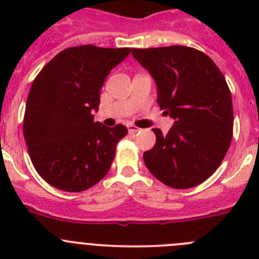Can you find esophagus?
<instances>
[{
    "instance_id": "obj_1",
    "label": "esophagus",
    "mask_w": 259,
    "mask_h": 259,
    "mask_svg": "<svg viewBox=\"0 0 259 259\" xmlns=\"http://www.w3.org/2000/svg\"><path fill=\"white\" fill-rule=\"evenodd\" d=\"M127 128H128V132H130V134H136V132L140 131V128L136 127V125H134V124H128Z\"/></svg>"
}]
</instances>
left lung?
<instances>
[{"mask_svg":"<svg viewBox=\"0 0 259 259\" xmlns=\"http://www.w3.org/2000/svg\"><path fill=\"white\" fill-rule=\"evenodd\" d=\"M157 84V102L175 119L168 134L154 128L144 153L148 170L171 188L187 189L215 172L230 148L232 97L223 74L205 53L189 47L132 49Z\"/></svg>","mask_w":259,"mask_h":259,"instance_id":"left-lung-1","label":"left lung"}]
</instances>
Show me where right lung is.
I'll return each instance as SVG.
<instances>
[{
    "label": "right lung",
    "mask_w": 259,
    "mask_h": 259,
    "mask_svg": "<svg viewBox=\"0 0 259 259\" xmlns=\"http://www.w3.org/2000/svg\"><path fill=\"white\" fill-rule=\"evenodd\" d=\"M130 53V48H67L33 80L23 134L36 171L57 189L85 191L109 172L127 128L95 122L93 111L106 76Z\"/></svg>",
    "instance_id": "obj_1"
}]
</instances>
